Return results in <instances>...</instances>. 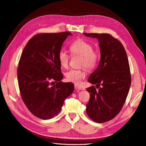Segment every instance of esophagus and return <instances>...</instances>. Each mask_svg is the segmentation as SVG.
I'll return each mask as SVG.
<instances>
[{"instance_id":"esophagus-1","label":"esophagus","mask_w":146,"mask_h":146,"mask_svg":"<svg viewBox=\"0 0 146 146\" xmlns=\"http://www.w3.org/2000/svg\"><path fill=\"white\" fill-rule=\"evenodd\" d=\"M74 88H76V90H85V88H84V87H81V86H79L78 85H76V84H75V85H74Z\"/></svg>"}]
</instances>
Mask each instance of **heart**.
<instances>
[{"mask_svg":"<svg viewBox=\"0 0 146 146\" xmlns=\"http://www.w3.org/2000/svg\"><path fill=\"white\" fill-rule=\"evenodd\" d=\"M70 51L73 54L82 56L81 66L86 67L88 70L95 68L100 59V54L97 51L93 50V45L89 42L81 39L74 41L70 46ZM70 56L64 50H61L58 54V60L61 67L66 68L68 66ZM87 76L86 69L71 70L65 74L66 79L78 85L81 82L82 79Z\"/></svg>","mask_w":146,"mask_h":146,"instance_id":"heart-1","label":"heart"}]
</instances>
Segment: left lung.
Segmentation results:
<instances>
[{
  "label": "left lung",
  "mask_w": 146,
  "mask_h": 146,
  "mask_svg": "<svg viewBox=\"0 0 146 146\" xmlns=\"http://www.w3.org/2000/svg\"><path fill=\"white\" fill-rule=\"evenodd\" d=\"M83 34L98 40L101 53L97 68L88 79L98 90L93 86L87 88L90 97L86 112L93 121L103 123L119 113L127 96L131 85L129 60L123 45L111 35Z\"/></svg>",
  "instance_id": "obj_1"
}]
</instances>
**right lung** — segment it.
<instances>
[{
    "label": "right lung",
    "instance_id": "obj_1",
    "mask_svg": "<svg viewBox=\"0 0 146 146\" xmlns=\"http://www.w3.org/2000/svg\"><path fill=\"white\" fill-rule=\"evenodd\" d=\"M71 33H41L27 42L17 68L19 87L23 102L32 114L49 119L61 110L74 91L72 82H62L58 54ZM54 81L56 83L52 86Z\"/></svg>",
    "mask_w": 146,
    "mask_h": 146
}]
</instances>
